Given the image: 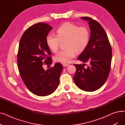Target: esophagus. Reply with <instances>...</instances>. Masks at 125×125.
Here are the masks:
<instances>
[{"label":"esophagus","instance_id":"1","mask_svg":"<svg viewBox=\"0 0 125 125\" xmlns=\"http://www.w3.org/2000/svg\"><path fill=\"white\" fill-rule=\"evenodd\" d=\"M62 65L63 67H66V66H68V64H63Z\"/></svg>","mask_w":125,"mask_h":125}]
</instances>
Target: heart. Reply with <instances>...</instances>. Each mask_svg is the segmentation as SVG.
Instances as JSON below:
<instances>
[{"mask_svg":"<svg viewBox=\"0 0 125 125\" xmlns=\"http://www.w3.org/2000/svg\"><path fill=\"white\" fill-rule=\"evenodd\" d=\"M57 35L48 34L46 37L48 47L52 52H56L60 41L66 40L65 48L55 55V61L62 64L70 63L76 54L83 52L89 43L90 33L85 26H79L71 22H65L56 31Z\"/></svg>","mask_w":125,"mask_h":125,"instance_id":"b5f03b06","label":"heart"}]
</instances>
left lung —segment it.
Here are the masks:
<instances>
[{
	"instance_id": "1",
	"label": "left lung",
	"mask_w": 125,
	"mask_h": 125,
	"mask_svg": "<svg viewBox=\"0 0 125 125\" xmlns=\"http://www.w3.org/2000/svg\"><path fill=\"white\" fill-rule=\"evenodd\" d=\"M88 21L91 30L89 43L87 48L77 58L90 65L87 68L83 64H74L76 72L73 80L80 89L93 92L100 88L105 83L111 68L112 50L109 39L102 26L90 17H82Z\"/></svg>"
}]
</instances>
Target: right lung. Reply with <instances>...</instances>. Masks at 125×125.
<instances>
[{
  "mask_svg": "<svg viewBox=\"0 0 125 125\" xmlns=\"http://www.w3.org/2000/svg\"><path fill=\"white\" fill-rule=\"evenodd\" d=\"M52 27L38 23L30 26L22 35L17 55L20 74L25 86L37 96L51 94L59 84L62 65L56 63L45 70L42 65L52 64L51 52L46 42V37Z\"/></svg>",
  "mask_w": 125,
  "mask_h": 125,
  "instance_id": "add662e5",
  "label": "right lung"
}]
</instances>
